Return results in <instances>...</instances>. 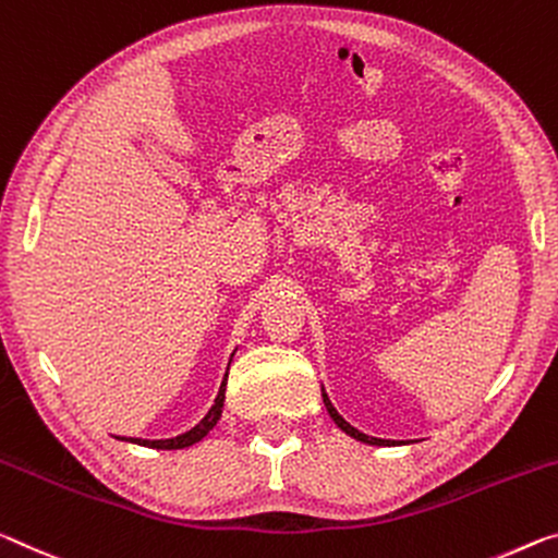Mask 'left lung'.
Masks as SVG:
<instances>
[{
	"label": "left lung",
	"mask_w": 558,
	"mask_h": 558,
	"mask_svg": "<svg viewBox=\"0 0 558 558\" xmlns=\"http://www.w3.org/2000/svg\"><path fill=\"white\" fill-rule=\"evenodd\" d=\"M323 402H325V407H327V412H330V417L335 420V424H338V427L344 432V435H350V437H355L357 441H365V445H377V447H390V445H397V441H390V439H377V437H369V435H362L360 429H355L352 427L350 422H344L340 414H338V410H335L332 407V402L327 400V395L323 392Z\"/></svg>",
	"instance_id": "8db88e82"
}]
</instances>
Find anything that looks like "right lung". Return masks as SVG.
I'll use <instances>...</instances> for the list:
<instances>
[{
	"mask_svg": "<svg viewBox=\"0 0 558 558\" xmlns=\"http://www.w3.org/2000/svg\"><path fill=\"white\" fill-rule=\"evenodd\" d=\"M226 383H228V373L223 377V383H220V390H218V397L214 407H210L206 417H203L196 427L183 432V435L179 437H171V439H136V437H129L126 441H134V445H141V447H154V449H183V447H191L196 445V441H201L203 437L208 435L210 429L216 427V422L220 420V414H223V400H226ZM123 439V437H121Z\"/></svg>",
	"mask_w": 558,
	"mask_h": 558,
	"instance_id": "1",
	"label": "right lung"
}]
</instances>
